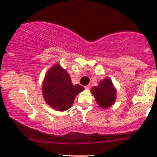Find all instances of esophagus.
<instances>
[{
    "label": "esophagus",
    "instance_id": "obj_1",
    "mask_svg": "<svg viewBox=\"0 0 157 157\" xmlns=\"http://www.w3.org/2000/svg\"><path fill=\"white\" fill-rule=\"evenodd\" d=\"M84 88L86 89V90H90V85H87V86H85Z\"/></svg>",
    "mask_w": 157,
    "mask_h": 157
}]
</instances>
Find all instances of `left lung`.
Listing matches in <instances>:
<instances>
[{"mask_svg":"<svg viewBox=\"0 0 157 157\" xmlns=\"http://www.w3.org/2000/svg\"><path fill=\"white\" fill-rule=\"evenodd\" d=\"M91 92L95 98L97 103L104 109L113 105L116 100L117 90L110 78H104L100 82L98 86H94Z\"/></svg>","mask_w":157,"mask_h":157,"instance_id":"left-lung-1","label":"left lung"}]
</instances>
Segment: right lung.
Returning a JSON list of instances; mask_svg holds the SVG:
<instances>
[{
    "instance_id": "right-lung-1",
    "label": "right lung",
    "mask_w": 157,
    "mask_h": 157,
    "mask_svg": "<svg viewBox=\"0 0 157 157\" xmlns=\"http://www.w3.org/2000/svg\"><path fill=\"white\" fill-rule=\"evenodd\" d=\"M84 90L81 85L72 84L69 73L59 64L54 65L47 71L42 85L45 101L59 111L71 108L77 94Z\"/></svg>"
}]
</instances>
